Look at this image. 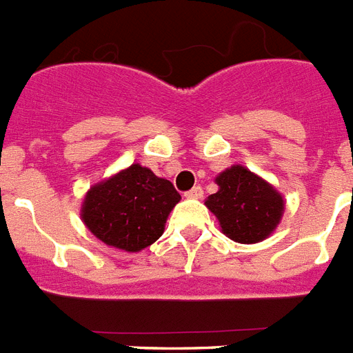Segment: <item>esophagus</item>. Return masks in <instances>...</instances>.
I'll use <instances>...</instances> for the list:
<instances>
[{
    "label": "esophagus",
    "mask_w": 353,
    "mask_h": 353,
    "mask_svg": "<svg viewBox=\"0 0 353 353\" xmlns=\"http://www.w3.org/2000/svg\"><path fill=\"white\" fill-rule=\"evenodd\" d=\"M202 196H204V191H202L200 185H194L193 190H190L185 193V199H202Z\"/></svg>",
    "instance_id": "esophagus-1"
}]
</instances>
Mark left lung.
Wrapping results in <instances>:
<instances>
[{
  "label": "left lung",
  "instance_id": "obj_1",
  "mask_svg": "<svg viewBox=\"0 0 353 353\" xmlns=\"http://www.w3.org/2000/svg\"><path fill=\"white\" fill-rule=\"evenodd\" d=\"M219 191L205 199L221 231L241 244H255L277 230L284 215V196L268 180L235 163L215 176Z\"/></svg>",
  "mask_w": 353,
  "mask_h": 353
}]
</instances>
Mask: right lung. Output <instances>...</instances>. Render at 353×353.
Instances as JSON below:
<instances>
[{
    "instance_id": "right-lung-1",
    "label": "right lung",
    "mask_w": 353,
    "mask_h": 353,
    "mask_svg": "<svg viewBox=\"0 0 353 353\" xmlns=\"http://www.w3.org/2000/svg\"><path fill=\"white\" fill-rule=\"evenodd\" d=\"M179 202L180 194L169 180L131 163L87 190L80 216L98 241L138 253L162 236L169 213Z\"/></svg>"
}]
</instances>
